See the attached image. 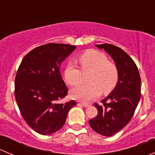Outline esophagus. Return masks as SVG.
I'll list each match as a JSON object with an SVG mask.
<instances>
[{"label":"esophagus","mask_w":155,"mask_h":155,"mask_svg":"<svg viewBox=\"0 0 155 155\" xmlns=\"http://www.w3.org/2000/svg\"><path fill=\"white\" fill-rule=\"evenodd\" d=\"M81 104H82L84 107H89L91 106V103H81Z\"/></svg>","instance_id":"1"}]
</instances>
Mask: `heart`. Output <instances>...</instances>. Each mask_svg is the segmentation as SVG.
Returning <instances> with one entry per match:
<instances>
[{"instance_id":"heart-1","label":"heart","mask_w":155,"mask_h":155,"mask_svg":"<svg viewBox=\"0 0 155 155\" xmlns=\"http://www.w3.org/2000/svg\"><path fill=\"white\" fill-rule=\"evenodd\" d=\"M83 72L91 71L89 85H82L70 91V96L75 100L87 102L101 94L110 93L117 85L119 73L116 65L108 61L105 54L94 49L87 50L78 58ZM64 77L68 85L75 86L80 83L82 71L71 63L66 65Z\"/></svg>"}]
</instances>
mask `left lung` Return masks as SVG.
<instances>
[{
	"instance_id": "8db88e82",
	"label": "left lung",
	"mask_w": 155,
	"mask_h": 155,
	"mask_svg": "<svg viewBox=\"0 0 155 155\" xmlns=\"http://www.w3.org/2000/svg\"><path fill=\"white\" fill-rule=\"evenodd\" d=\"M96 46L104 48L113 59L119 79L112 93L102 100V105L94 104L98 114L89 121V124L97 134L111 137L132 118L141 97V79L135 62L124 50L108 43Z\"/></svg>"
}]
</instances>
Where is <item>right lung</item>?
I'll list each match as a JSON object with an SVG mask.
<instances>
[{"mask_svg":"<svg viewBox=\"0 0 155 155\" xmlns=\"http://www.w3.org/2000/svg\"><path fill=\"white\" fill-rule=\"evenodd\" d=\"M76 46L48 43L34 48L21 61L15 79V97L23 118L38 134L60 130L75 101L61 103L68 87L60 73L62 61Z\"/></svg>","mask_w":155,"mask_h":155,"instance_id":"right-lung-1","label":"right lung"}]
</instances>
